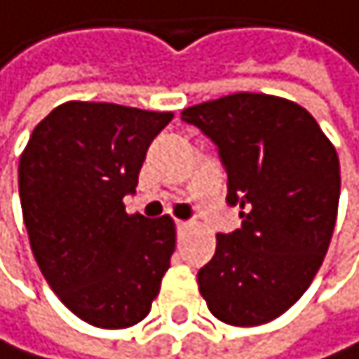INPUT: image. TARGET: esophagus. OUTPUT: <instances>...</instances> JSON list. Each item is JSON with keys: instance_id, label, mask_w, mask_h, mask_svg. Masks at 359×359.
<instances>
[{"instance_id": "esophagus-1", "label": "esophagus", "mask_w": 359, "mask_h": 359, "mask_svg": "<svg viewBox=\"0 0 359 359\" xmlns=\"http://www.w3.org/2000/svg\"><path fill=\"white\" fill-rule=\"evenodd\" d=\"M189 226H191L189 220H176V231H178V233H185Z\"/></svg>"}]
</instances>
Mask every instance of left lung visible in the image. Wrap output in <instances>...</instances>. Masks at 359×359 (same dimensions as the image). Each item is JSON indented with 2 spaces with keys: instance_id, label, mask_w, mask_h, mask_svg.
Wrapping results in <instances>:
<instances>
[{
  "instance_id": "8db88e82",
  "label": "left lung",
  "mask_w": 359,
  "mask_h": 359,
  "mask_svg": "<svg viewBox=\"0 0 359 359\" xmlns=\"http://www.w3.org/2000/svg\"><path fill=\"white\" fill-rule=\"evenodd\" d=\"M215 146L229 174V205L242 229L218 233L213 259L198 272L209 312L235 327L275 320L314 281L332 242L338 152L297 102L233 93L181 113Z\"/></svg>"
}]
</instances>
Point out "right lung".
Wrapping results in <instances>:
<instances>
[{
	"instance_id": "obj_1",
	"label": "right lung",
	"mask_w": 359,
	"mask_h": 359,
	"mask_svg": "<svg viewBox=\"0 0 359 359\" xmlns=\"http://www.w3.org/2000/svg\"><path fill=\"white\" fill-rule=\"evenodd\" d=\"M174 113L65 102L32 130L19 158L30 248L65 307L102 329L150 314L176 246L170 215L126 213L150 141Z\"/></svg>"
}]
</instances>
